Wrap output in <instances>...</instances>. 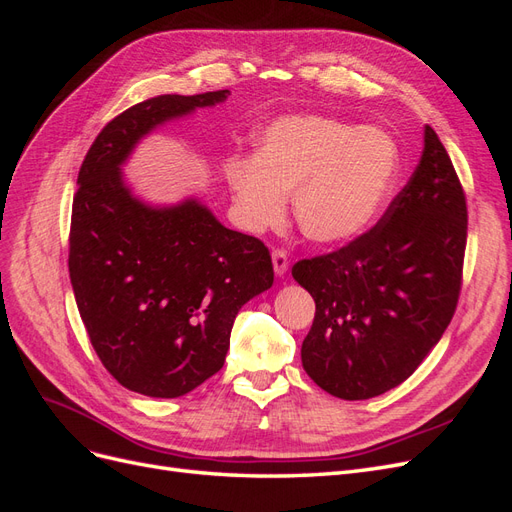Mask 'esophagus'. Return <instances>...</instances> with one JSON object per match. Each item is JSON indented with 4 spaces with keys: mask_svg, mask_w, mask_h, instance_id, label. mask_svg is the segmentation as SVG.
Segmentation results:
<instances>
[{
    "mask_svg": "<svg viewBox=\"0 0 512 512\" xmlns=\"http://www.w3.org/2000/svg\"><path fill=\"white\" fill-rule=\"evenodd\" d=\"M271 258H273V271H275V275L277 277H284L286 271H288V256H286V252L284 250H275L271 254Z\"/></svg>",
    "mask_w": 512,
    "mask_h": 512,
    "instance_id": "obj_1",
    "label": "esophagus"
}]
</instances>
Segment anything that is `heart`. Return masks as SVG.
Instances as JSON below:
<instances>
[{"mask_svg": "<svg viewBox=\"0 0 512 512\" xmlns=\"http://www.w3.org/2000/svg\"><path fill=\"white\" fill-rule=\"evenodd\" d=\"M397 173L399 149L389 132L318 113L273 119L258 132L254 156L224 164L247 230L280 226L294 192V220L318 245L361 237L384 209Z\"/></svg>", "mask_w": 512, "mask_h": 512, "instance_id": "obj_1", "label": "heart"}]
</instances>
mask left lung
Masks as SVG:
<instances>
[{
    "instance_id": "1",
    "label": "left lung",
    "mask_w": 512,
    "mask_h": 512,
    "mask_svg": "<svg viewBox=\"0 0 512 512\" xmlns=\"http://www.w3.org/2000/svg\"><path fill=\"white\" fill-rule=\"evenodd\" d=\"M466 237V196L425 126L421 162L382 220L342 250L292 267L316 301L301 346L307 376L348 401L410 378L455 314Z\"/></svg>"
}]
</instances>
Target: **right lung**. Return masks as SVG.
<instances>
[{"label": "right lung", "instance_id": "add662e5", "mask_svg": "<svg viewBox=\"0 0 512 512\" xmlns=\"http://www.w3.org/2000/svg\"><path fill=\"white\" fill-rule=\"evenodd\" d=\"M228 96L168 94L128 108L98 134L76 181V307L108 374L147 397H181L218 374L239 309L273 284L265 243L226 228L196 196L147 203L121 170L153 130Z\"/></svg>", "mask_w": 512, "mask_h": 512}]
</instances>
